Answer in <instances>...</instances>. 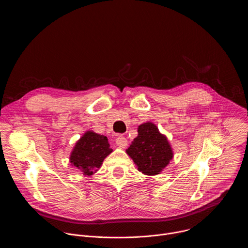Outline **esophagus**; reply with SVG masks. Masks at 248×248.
I'll list each match as a JSON object with an SVG mask.
<instances>
[{
  "instance_id": "esophagus-1",
  "label": "esophagus",
  "mask_w": 248,
  "mask_h": 248,
  "mask_svg": "<svg viewBox=\"0 0 248 248\" xmlns=\"http://www.w3.org/2000/svg\"><path fill=\"white\" fill-rule=\"evenodd\" d=\"M116 144L117 146H119L120 148H125L127 146V140L126 138H124V136H119L117 139H116Z\"/></svg>"
}]
</instances>
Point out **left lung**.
I'll use <instances>...</instances> for the list:
<instances>
[{
  "label": "left lung",
  "mask_w": 248,
  "mask_h": 248,
  "mask_svg": "<svg viewBox=\"0 0 248 248\" xmlns=\"http://www.w3.org/2000/svg\"><path fill=\"white\" fill-rule=\"evenodd\" d=\"M137 136L125 150L137 170L146 175L161 173L173 158L167 136L151 122L138 125Z\"/></svg>",
  "instance_id": "left-lung-1"
}]
</instances>
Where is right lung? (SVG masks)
Instances as JSON below:
<instances>
[{"label":"right lung","instance_id":"1","mask_svg":"<svg viewBox=\"0 0 248 248\" xmlns=\"http://www.w3.org/2000/svg\"><path fill=\"white\" fill-rule=\"evenodd\" d=\"M112 152L107 137L87 130L77 141L69 155V162L83 175L90 176L101 168L105 158Z\"/></svg>","mask_w":248,"mask_h":248}]
</instances>
